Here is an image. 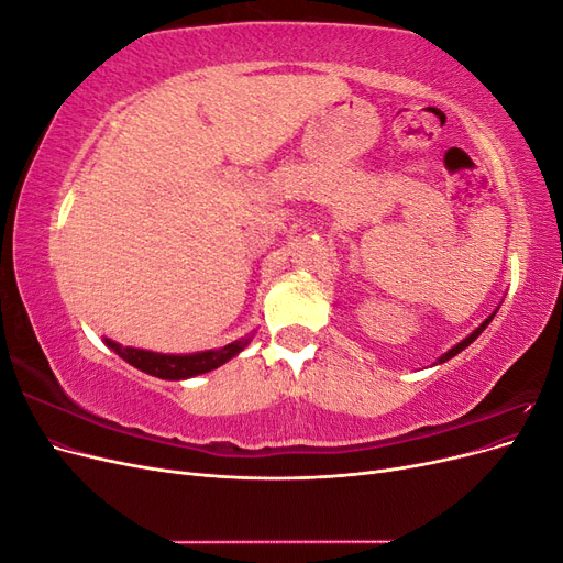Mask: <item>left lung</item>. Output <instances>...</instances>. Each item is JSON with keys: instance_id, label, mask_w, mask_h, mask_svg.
Here are the masks:
<instances>
[{"instance_id": "obj_1", "label": "left lung", "mask_w": 563, "mask_h": 563, "mask_svg": "<svg viewBox=\"0 0 563 563\" xmlns=\"http://www.w3.org/2000/svg\"><path fill=\"white\" fill-rule=\"evenodd\" d=\"M490 319H493V314H490V317H488V319H486V321L482 323V327H479V329H476L474 333H470V335H467V338L463 340V343H457V345H455L453 350H449V352H446L444 356H441V360H439V364H441V362H449V360H451V356H455L457 352H463V350H465L467 345H472V343H474V340H476V338H479V333H482V331H484V329L488 327V321H490Z\"/></svg>"}]
</instances>
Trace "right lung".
<instances>
[{
	"label": "right lung",
	"mask_w": 563,
	"mask_h": 563,
	"mask_svg": "<svg viewBox=\"0 0 563 563\" xmlns=\"http://www.w3.org/2000/svg\"><path fill=\"white\" fill-rule=\"evenodd\" d=\"M108 345L119 356H122L124 362L150 373V376H157L164 380H183V378H192V376H199V373H207V371L218 368L220 364H225L228 360H232L234 354H240L249 345V338L234 340V343L220 347V350L197 352V354H157V352H147V350L122 347V345L112 343V340H108Z\"/></svg>",
	"instance_id": "right-lung-1"
}]
</instances>
